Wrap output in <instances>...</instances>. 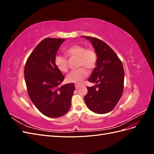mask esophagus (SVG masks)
I'll list each match as a JSON object with an SVG mask.
<instances>
[{
    "label": "esophagus",
    "instance_id": "1",
    "mask_svg": "<svg viewBox=\"0 0 154 154\" xmlns=\"http://www.w3.org/2000/svg\"><path fill=\"white\" fill-rule=\"evenodd\" d=\"M80 87V85H75V88H76V89H78Z\"/></svg>",
    "mask_w": 154,
    "mask_h": 154
}]
</instances>
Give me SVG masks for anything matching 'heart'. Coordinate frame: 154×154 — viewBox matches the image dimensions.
<instances>
[{"label": "heart", "mask_w": 154, "mask_h": 154, "mask_svg": "<svg viewBox=\"0 0 154 154\" xmlns=\"http://www.w3.org/2000/svg\"><path fill=\"white\" fill-rule=\"evenodd\" d=\"M66 54L70 58H78V66L85 67L88 70L93 69L97 63V54L96 51L91 48L86 49L81 45H74L66 51ZM54 63L56 66L62 72L68 71V61L66 57L58 54L55 57ZM87 76V72L84 68L72 71L67 76V81L71 83L80 84Z\"/></svg>", "instance_id": "obj_1"}]
</instances>
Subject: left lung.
I'll list each match as a JSON object with an SVG mask.
<instances>
[{
  "mask_svg": "<svg viewBox=\"0 0 154 154\" xmlns=\"http://www.w3.org/2000/svg\"><path fill=\"white\" fill-rule=\"evenodd\" d=\"M89 40L97 54L96 67L88 81L96 84L87 87L85 103L92 112L106 114L114 109L122 96L125 72L118 55L102 40L91 36H82Z\"/></svg>",
  "mask_w": 154,
  "mask_h": 154,
  "instance_id": "1",
  "label": "left lung"
}]
</instances>
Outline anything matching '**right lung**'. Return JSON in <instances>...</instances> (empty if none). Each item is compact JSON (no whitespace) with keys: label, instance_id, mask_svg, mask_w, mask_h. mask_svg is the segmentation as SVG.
Listing matches in <instances>:
<instances>
[{"label":"right lung","instance_id":"right-lung-1","mask_svg":"<svg viewBox=\"0 0 154 154\" xmlns=\"http://www.w3.org/2000/svg\"><path fill=\"white\" fill-rule=\"evenodd\" d=\"M64 41L44 39L32 51L24 68L30 99L37 109L49 118H59L67 112L75 90L72 83L60 85L64 76L54 63L57 51Z\"/></svg>","mask_w":154,"mask_h":154}]
</instances>
